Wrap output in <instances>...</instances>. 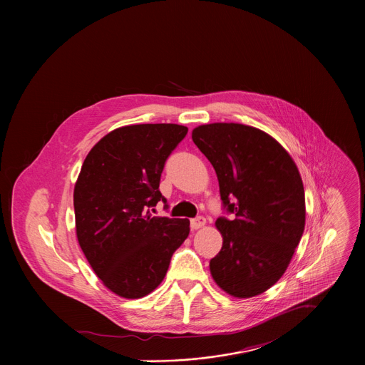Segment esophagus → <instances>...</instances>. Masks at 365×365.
I'll return each mask as SVG.
<instances>
[{"label": "esophagus", "mask_w": 365, "mask_h": 365, "mask_svg": "<svg viewBox=\"0 0 365 365\" xmlns=\"http://www.w3.org/2000/svg\"><path fill=\"white\" fill-rule=\"evenodd\" d=\"M205 223H207V219H205L204 216H198V217L191 219V227H192V229H200V227H202Z\"/></svg>", "instance_id": "1"}]
</instances>
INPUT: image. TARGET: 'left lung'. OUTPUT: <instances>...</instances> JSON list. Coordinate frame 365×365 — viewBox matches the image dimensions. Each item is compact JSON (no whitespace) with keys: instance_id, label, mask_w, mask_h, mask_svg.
Listing matches in <instances>:
<instances>
[{"instance_id":"8db88e82","label":"left lung","mask_w":365,"mask_h":365,"mask_svg":"<svg viewBox=\"0 0 365 365\" xmlns=\"http://www.w3.org/2000/svg\"><path fill=\"white\" fill-rule=\"evenodd\" d=\"M192 140L213 165L232 219L217 217L223 245L209 262L215 282L252 298L285 272L305 229V191L289 153L268 133L242 123H209Z\"/></svg>"}]
</instances>
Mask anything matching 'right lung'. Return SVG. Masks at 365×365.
Listing matches in <instances>:
<instances>
[{
    "label": "right lung",
    "instance_id": "obj_1",
    "mask_svg": "<svg viewBox=\"0 0 365 365\" xmlns=\"http://www.w3.org/2000/svg\"><path fill=\"white\" fill-rule=\"evenodd\" d=\"M187 126L142 123L118 128L90 150L74 187L78 245L113 294L138 299L164 279L173 253L190 235L188 219L153 216L165 160Z\"/></svg>",
    "mask_w": 365,
    "mask_h": 365
}]
</instances>
